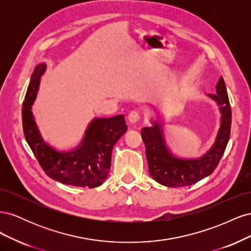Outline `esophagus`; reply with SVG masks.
Masks as SVG:
<instances>
[{
	"label": "esophagus",
	"instance_id": "esophagus-1",
	"mask_svg": "<svg viewBox=\"0 0 251 251\" xmlns=\"http://www.w3.org/2000/svg\"><path fill=\"white\" fill-rule=\"evenodd\" d=\"M127 119H128V121H130V124H132V125L137 124L140 119V114L137 111H132L130 114H128Z\"/></svg>",
	"mask_w": 251,
	"mask_h": 251
}]
</instances>
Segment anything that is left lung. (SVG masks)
Listing matches in <instances>:
<instances>
[{
  "label": "left lung",
  "instance_id": "left-lung-1",
  "mask_svg": "<svg viewBox=\"0 0 251 251\" xmlns=\"http://www.w3.org/2000/svg\"><path fill=\"white\" fill-rule=\"evenodd\" d=\"M217 94H209L220 107L221 126L214 146L199 159H180L174 157L166 148L161 126L143 127L141 137L146 146L149 172L158 183L168 187H182L195 184L209 176L218 166L230 137L231 109L226 86L221 76L216 86Z\"/></svg>",
  "mask_w": 251,
  "mask_h": 251
}]
</instances>
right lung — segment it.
Masks as SVG:
<instances>
[{
  "label": "right lung",
  "mask_w": 251,
  "mask_h": 251,
  "mask_svg": "<svg viewBox=\"0 0 251 251\" xmlns=\"http://www.w3.org/2000/svg\"><path fill=\"white\" fill-rule=\"evenodd\" d=\"M45 69V64L36 66L23 102L22 120L26 141L51 179L73 186H100L109 175L113 147L127 128L125 116L95 118L91 121L81 144L75 150L58 151L51 148L43 140L31 112Z\"/></svg>",
  "instance_id": "add662e5"
}]
</instances>
